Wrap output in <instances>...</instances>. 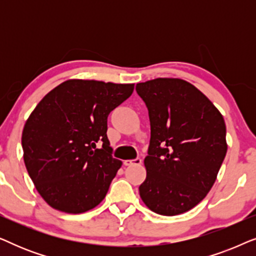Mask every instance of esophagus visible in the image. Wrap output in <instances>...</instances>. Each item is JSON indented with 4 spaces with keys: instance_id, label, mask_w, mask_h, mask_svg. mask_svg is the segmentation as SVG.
Instances as JSON below:
<instances>
[{
    "instance_id": "34e87169",
    "label": "esophagus",
    "mask_w": 256,
    "mask_h": 256,
    "mask_svg": "<svg viewBox=\"0 0 256 256\" xmlns=\"http://www.w3.org/2000/svg\"><path fill=\"white\" fill-rule=\"evenodd\" d=\"M141 163H142V160L140 158V157H138V158H135V160H126L124 162V166H138V164H141Z\"/></svg>"
}]
</instances>
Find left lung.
I'll return each mask as SVG.
<instances>
[{"label": "left lung", "mask_w": 256, "mask_h": 256, "mask_svg": "<svg viewBox=\"0 0 256 256\" xmlns=\"http://www.w3.org/2000/svg\"><path fill=\"white\" fill-rule=\"evenodd\" d=\"M148 108L150 142L140 196L162 216L194 208L214 184L226 156V126L211 101L190 82L158 78L136 84Z\"/></svg>", "instance_id": "1"}]
</instances>
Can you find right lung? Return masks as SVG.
<instances>
[{"instance_id":"1","label":"right lung","mask_w":256,"mask_h":256,"mask_svg":"<svg viewBox=\"0 0 256 256\" xmlns=\"http://www.w3.org/2000/svg\"><path fill=\"white\" fill-rule=\"evenodd\" d=\"M132 90L134 84L68 80L31 113L22 134L24 163L51 208L78 214L106 197L122 164L112 156L107 118Z\"/></svg>"}]
</instances>
